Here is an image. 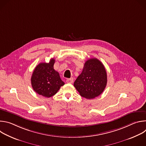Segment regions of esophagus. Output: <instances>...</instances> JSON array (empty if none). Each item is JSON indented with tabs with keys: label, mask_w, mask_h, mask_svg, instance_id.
<instances>
[{
	"label": "esophagus",
	"mask_w": 146,
	"mask_h": 146,
	"mask_svg": "<svg viewBox=\"0 0 146 146\" xmlns=\"http://www.w3.org/2000/svg\"><path fill=\"white\" fill-rule=\"evenodd\" d=\"M66 82H68V83H70V84H72V83L73 82V78H68V79L66 80Z\"/></svg>",
	"instance_id": "obj_1"
}]
</instances>
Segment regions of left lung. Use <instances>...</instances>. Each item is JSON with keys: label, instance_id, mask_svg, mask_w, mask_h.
Wrapping results in <instances>:
<instances>
[{"label": "left lung", "instance_id": "left-lung-1", "mask_svg": "<svg viewBox=\"0 0 146 146\" xmlns=\"http://www.w3.org/2000/svg\"><path fill=\"white\" fill-rule=\"evenodd\" d=\"M106 84V70L96 58H91L86 62L81 73L74 82V86L80 95L88 99L100 95Z\"/></svg>", "mask_w": 146, "mask_h": 146}]
</instances>
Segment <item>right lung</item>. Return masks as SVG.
Listing matches in <instances>:
<instances>
[{
    "label": "right lung",
    "instance_id": "1",
    "mask_svg": "<svg viewBox=\"0 0 146 146\" xmlns=\"http://www.w3.org/2000/svg\"><path fill=\"white\" fill-rule=\"evenodd\" d=\"M54 58L49 63L41 62L36 66L31 77V84L33 90L38 95L50 98L56 94L60 87L65 84L59 73L54 69Z\"/></svg>",
    "mask_w": 146,
    "mask_h": 146
}]
</instances>
